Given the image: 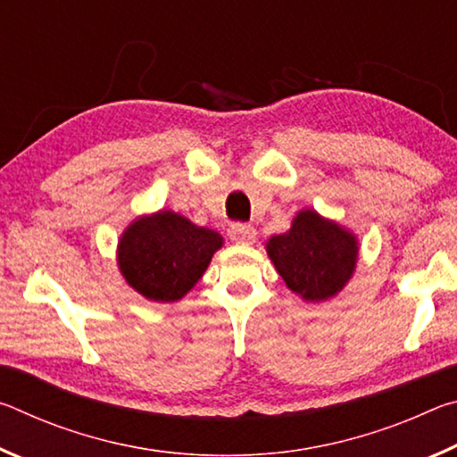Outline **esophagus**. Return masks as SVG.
<instances>
[{"instance_id":"obj_1","label":"esophagus","mask_w":457,"mask_h":457,"mask_svg":"<svg viewBox=\"0 0 457 457\" xmlns=\"http://www.w3.org/2000/svg\"><path fill=\"white\" fill-rule=\"evenodd\" d=\"M256 236L258 231L250 223H234V226L229 228V237L231 242L236 244H244V245H250L256 242Z\"/></svg>"}]
</instances>
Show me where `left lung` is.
<instances>
[{"label":"left lung","instance_id":"obj_1","mask_svg":"<svg viewBox=\"0 0 457 457\" xmlns=\"http://www.w3.org/2000/svg\"><path fill=\"white\" fill-rule=\"evenodd\" d=\"M286 286L306 303H324L345 288L359 260V239L338 221L303 210L286 234L266 242Z\"/></svg>","mask_w":457,"mask_h":457}]
</instances>
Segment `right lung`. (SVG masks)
Masks as SVG:
<instances>
[{"label": "right lung", "mask_w": 457, "mask_h": 457, "mask_svg": "<svg viewBox=\"0 0 457 457\" xmlns=\"http://www.w3.org/2000/svg\"><path fill=\"white\" fill-rule=\"evenodd\" d=\"M223 237L171 210L138 215L122 231L117 264L130 288L153 303H177L210 266Z\"/></svg>", "instance_id": "1"}]
</instances>
